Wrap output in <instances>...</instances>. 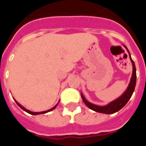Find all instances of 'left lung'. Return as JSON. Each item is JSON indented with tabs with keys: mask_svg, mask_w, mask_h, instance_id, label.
Masks as SVG:
<instances>
[{
	"mask_svg": "<svg viewBox=\"0 0 146 146\" xmlns=\"http://www.w3.org/2000/svg\"><path fill=\"white\" fill-rule=\"evenodd\" d=\"M124 47H125L126 49L128 51L129 56H130V58H131V61L132 63V66H133V72H132L131 81H130V84H129L128 87H127V88L125 91V92L121 96H119V98H116V100L111 102L110 103H109L106 106H97V105L92 104L91 102H89L88 101L86 100V98L81 94V98H82L83 101L85 103L86 106L88 108H90L91 110L95 111V112L105 113V114H113V113L118 112L119 110H121L127 103V102L131 98L133 92L135 91V85H136V68H135L134 61L132 60V58H131V54L129 52L128 49L127 48L126 46H124Z\"/></svg>",
	"mask_w": 146,
	"mask_h": 146,
	"instance_id": "1",
	"label": "left lung"
}]
</instances>
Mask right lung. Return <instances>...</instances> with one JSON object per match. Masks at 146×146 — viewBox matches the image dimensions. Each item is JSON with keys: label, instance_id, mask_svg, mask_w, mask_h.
Masks as SVG:
<instances>
[{"label": "right lung", "instance_id": "1", "mask_svg": "<svg viewBox=\"0 0 146 146\" xmlns=\"http://www.w3.org/2000/svg\"><path fill=\"white\" fill-rule=\"evenodd\" d=\"M15 102L17 103L18 106H19V107H20L21 109H22V110H23L24 111H26L27 113H30V114H32V115H38V114H44V113H48V112H50V111H51V110H54V109H55V108H56V106H58V104H57V105H56V106H54L53 108H51V110H47V111H43V112H38V113H36V112H31V111H30V110H27V109H26V108H24L23 106H22V105L19 104V102H18L16 101V100H15Z\"/></svg>", "mask_w": 146, "mask_h": 146}]
</instances>
